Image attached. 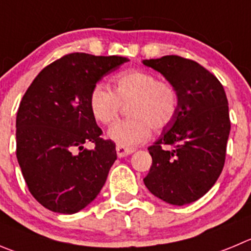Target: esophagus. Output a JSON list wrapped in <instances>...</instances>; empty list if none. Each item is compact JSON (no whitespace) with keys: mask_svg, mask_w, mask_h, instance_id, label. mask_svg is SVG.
<instances>
[{"mask_svg":"<svg viewBox=\"0 0 251 251\" xmlns=\"http://www.w3.org/2000/svg\"><path fill=\"white\" fill-rule=\"evenodd\" d=\"M135 151H136V150L132 149V147H125V146H120V145L116 146V153H118L119 157H125V156H128V154L133 153Z\"/></svg>","mask_w":251,"mask_h":251,"instance_id":"esophagus-1","label":"esophagus"}]
</instances>
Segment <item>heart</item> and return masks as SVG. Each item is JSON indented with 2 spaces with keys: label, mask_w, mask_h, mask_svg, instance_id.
I'll list each match as a JSON object with an SVG mask.
<instances>
[{
  "label": "heart",
  "mask_w": 251,
  "mask_h": 251,
  "mask_svg": "<svg viewBox=\"0 0 251 251\" xmlns=\"http://www.w3.org/2000/svg\"><path fill=\"white\" fill-rule=\"evenodd\" d=\"M123 105H128L130 119L114 124L107 137L120 146L131 147L149 139L151 130L170 125L177 112V95L172 86L144 70H131L116 76L114 93L97 84L89 95V109L95 121L110 125Z\"/></svg>",
  "instance_id": "heart-1"
}]
</instances>
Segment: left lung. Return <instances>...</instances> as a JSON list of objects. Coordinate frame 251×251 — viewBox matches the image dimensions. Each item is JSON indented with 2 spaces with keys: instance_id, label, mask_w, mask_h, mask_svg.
Returning <instances> with one entry per match:
<instances>
[{
  "instance_id": "1",
  "label": "left lung",
  "mask_w": 251,
  "mask_h": 251,
  "mask_svg": "<svg viewBox=\"0 0 251 251\" xmlns=\"http://www.w3.org/2000/svg\"><path fill=\"white\" fill-rule=\"evenodd\" d=\"M142 63L161 73L177 95L175 119L149 147L152 166L145 186L170 204H189L204 196L223 171L230 132L226 91L194 60L165 55ZM165 144L173 150L163 149Z\"/></svg>"
}]
</instances>
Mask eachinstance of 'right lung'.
<instances>
[{"label": "right lung", "mask_w": 251, "mask_h": 251, "mask_svg": "<svg viewBox=\"0 0 251 251\" xmlns=\"http://www.w3.org/2000/svg\"><path fill=\"white\" fill-rule=\"evenodd\" d=\"M126 58L72 53L44 68L23 95L16 119L17 160L32 196L47 209L74 214L101 191L116 150L100 137L89 109L98 81ZM93 142L88 150L84 143Z\"/></svg>", "instance_id": "add662e5"}]
</instances>
